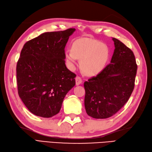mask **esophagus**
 Here are the masks:
<instances>
[{
  "label": "esophagus",
  "instance_id": "esophagus-1",
  "mask_svg": "<svg viewBox=\"0 0 152 152\" xmlns=\"http://www.w3.org/2000/svg\"><path fill=\"white\" fill-rule=\"evenodd\" d=\"M75 82H76V85H79L83 83V80L80 77L77 76L75 78Z\"/></svg>",
  "mask_w": 152,
  "mask_h": 152
}]
</instances>
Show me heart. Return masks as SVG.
I'll return each instance as SVG.
<instances>
[{"label": "heart", "instance_id": "b5f03b06", "mask_svg": "<svg viewBox=\"0 0 152 152\" xmlns=\"http://www.w3.org/2000/svg\"><path fill=\"white\" fill-rule=\"evenodd\" d=\"M109 57L106 44L95 39L84 38L73 43L72 50L65 51V58L70 68H74L77 59L80 60V66L87 75H96L105 67Z\"/></svg>", "mask_w": 152, "mask_h": 152}]
</instances>
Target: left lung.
Instances as JSON below:
<instances>
[{
	"instance_id": "obj_1",
	"label": "left lung",
	"mask_w": 152,
	"mask_h": 152,
	"mask_svg": "<svg viewBox=\"0 0 152 152\" xmlns=\"http://www.w3.org/2000/svg\"><path fill=\"white\" fill-rule=\"evenodd\" d=\"M114 50L110 64L84 83L85 107L88 116L107 118L122 108L132 94L137 70L132 50L113 38Z\"/></svg>"
}]
</instances>
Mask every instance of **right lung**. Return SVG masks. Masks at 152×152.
<instances>
[{"label":"right lung","instance_id":"obj_1","mask_svg":"<svg viewBox=\"0 0 152 152\" xmlns=\"http://www.w3.org/2000/svg\"><path fill=\"white\" fill-rule=\"evenodd\" d=\"M75 28L49 32L30 39L17 64L18 94L35 115L50 118L60 112L76 75L65 64V47Z\"/></svg>","mask_w":152,"mask_h":152}]
</instances>
